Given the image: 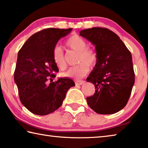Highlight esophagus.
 Segmentation results:
<instances>
[{"instance_id":"esophagus-1","label":"esophagus","mask_w":148,"mask_h":148,"mask_svg":"<svg viewBox=\"0 0 148 148\" xmlns=\"http://www.w3.org/2000/svg\"><path fill=\"white\" fill-rule=\"evenodd\" d=\"M84 83H85V81L84 80H76V82H75V84H76V85H82V84H84Z\"/></svg>"}]
</instances>
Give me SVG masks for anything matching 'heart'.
<instances>
[{
  "label": "heart",
  "instance_id": "b5f03b06",
  "mask_svg": "<svg viewBox=\"0 0 148 148\" xmlns=\"http://www.w3.org/2000/svg\"><path fill=\"white\" fill-rule=\"evenodd\" d=\"M66 45L72 49L79 51V64L70 67L66 72L63 74L66 77L74 78H82L89 71V64L93 66L97 61V54L92 49L87 48L86 41L82 37L74 35L70 37L66 41ZM53 58L56 65L60 69H66V64L64 52L59 46H56L53 51ZM82 62H81V61Z\"/></svg>",
  "mask_w": 148,
  "mask_h": 148
}]
</instances>
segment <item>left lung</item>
<instances>
[{"label": "left lung", "mask_w": 148, "mask_h": 148, "mask_svg": "<svg viewBox=\"0 0 148 148\" xmlns=\"http://www.w3.org/2000/svg\"><path fill=\"white\" fill-rule=\"evenodd\" d=\"M79 36L95 47L97 62L86 80L95 86L92 96L86 98L98 114H114L127 104L134 84L131 53L113 32L104 27L83 29Z\"/></svg>", "instance_id": "1"}]
</instances>
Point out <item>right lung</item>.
Listing matches in <instances>:
<instances>
[{
	"label": "right lung",
	"mask_w": 148,
	"mask_h": 148,
	"mask_svg": "<svg viewBox=\"0 0 148 148\" xmlns=\"http://www.w3.org/2000/svg\"><path fill=\"white\" fill-rule=\"evenodd\" d=\"M72 28H48L34 34L20 49L14 71L20 101L30 112L46 115L62 104L67 91L75 86L72 79L60 78L53 82L58 72L53 58V49L58 40ZM49 79L51 82L49 84Z\"/></svg>",
	"instance_id": "1"
}]
</instances>
